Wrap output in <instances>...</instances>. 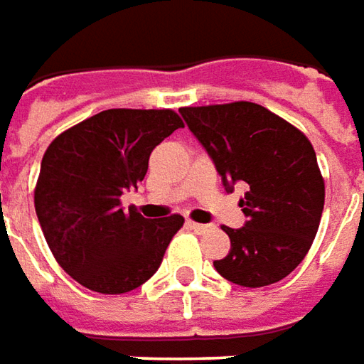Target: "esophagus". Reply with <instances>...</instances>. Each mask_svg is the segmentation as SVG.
<instances>
[{"mask_svg":"<svg viewBox=\"0 0 364 364\" xmlns=\"http://www.w3.org/2000/svg\"><path fill=\"white\" fill-rule=\"evenodd\" d=\"M188 226H190V228H192V230H194V232H198V234H204V232H208V230H210L212 226L210 224H198V222H188Z\"/></svg>","mask_w":364,"mask_h":364,"instance_id":"34e87169","label":"esophagus"}]
</instances>
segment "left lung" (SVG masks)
<instances>
[{"mask_svg": "<svg viewBox=\"0 0 364 364\" xmlns=\"http://www.w3.org/2000/svg\"><path fill=\"white\" fill-rule=\"evenodd\" d=\"M208 152L222 184L240 198L246 222L224 228L230 252L214 260L218 274L258 289L289 277L313 245L324 208V180L309 138L287 119L252 102L180 108Z\"/></svg>", "mask_w": 364, "mask_h": 364, "instance_id": "8db88e82", "label": "left lung"}]
</instances>
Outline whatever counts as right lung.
I'll use <instances>...</instances> for the list:
<instances>
[{
  "mask_svg": "<svg viewBox=\"0 0 364 364\" xmlns=\"http://www.w3.org/2000/svg\"><path fill=\"white\" fill-rule=\"evenodd\" d=\"M182 119L172 109H106L48 146L33 192L36 214L58 264L102 294L138 289L160 268L180 214L164 220L122 208L138 188L152 150Z\"/></svg>",
  "mask_w": 364,
  "mask_h": 364,
  "instance_id": "add662e5",
  "label": "right lung"
}]
</instances>
